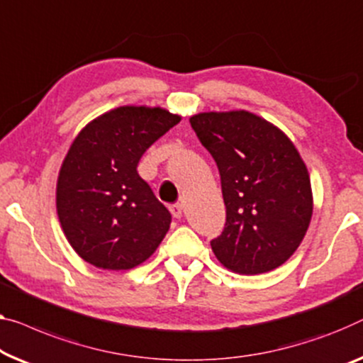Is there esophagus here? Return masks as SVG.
<instances>
[{
	"mask_svg": "<svg viewBox=\"0 0 363 363\" xmlns=\"http://www.w3.org/2000/svg\"><path fill=\"white\" fill-rule=\"evenodd\" d=\"M169 210H171V213H172V216H174V218H181V216H182V205L181 203L171 205Z\"/></svg>",
	"mask_w": 363,
	"mask_h": 363,
	"instance_id": "esophagus-1",
	"label": "esophagus"
}]
</instances>
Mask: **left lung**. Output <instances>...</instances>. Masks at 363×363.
I'll return each instance as SVG.
<instances>
[{
	"mask_svg": "<svg viewBox=\"0 0 363 363\" xmlns=\"http://www.w3.org/2000/svg\"><path fill=\"white\" fill-rule=\"evenodd\" d=\"M189 122L220 171L226 223L210 242L216 259L246 275L282 266L313 215L310 174L298 150L279 127L247 111L200 112Z\"/></svg>",
	"mask_w": 363,
	"mask_h": 363,
	"instance_id": "obj_1",
	"label": "left lung"
}]
</instances>
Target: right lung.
I'll list each match as a JSON object with an SVG mask.
<instances>
[{"label": "right lung", "mask_w": 363, "mask_h": 363, "mask_svg": "<svg viewBox=\"0 0 363 363\" xmlns=\"http://www.w3.org/2000/svg\"><path fill=\"white\" fill-rule=\"evenodd\" d=\"M181 122L161 107L122 106L73 140L57 181V213L81 259L107 270L140 266L156 251L171 213L137 166L156 140Z\"/></svg>", "instance_id": "add662e5"}]
</instances>
